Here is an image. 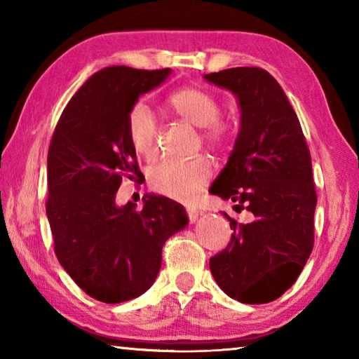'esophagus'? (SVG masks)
I'll use <instances>...</instances> for the list:
<instances>
[{
    "mask_svg": "<svg viewBox=\"0 0 359 359\" xmlns=\"http://www.w3.org/2000/svg\"><path fill=\"white\" fill-rule=\"evenodd\" d=\"M187 217H188V220H190V223H193V222L198 220L199 212L194 209V208H190V205H188V208H187Z\"/></svg>",
    "mask_w": 359,
    "mask_h": 359,
    "instance_id": "esophagus-1",
    "label": "esophagus"
}]
</instances>
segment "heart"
<instances>
[{
  "label": "heart",
  "mask_w": 359,
  "mask_h": 359,
  "mask_svg": "<svg viewBox=\"0 0 359 359\" xmlns=\"http://www.w3.org/2000/svg\"><path fill=\"white\" fill-rule=\"evenodd\" d=\"M171 111L194 126L201 128V139L220 147L228 141L231 126L220 117V102L214 93L199 87H185L168 98ZM126 130L133 149L145 160L158 154V123L145 102H136L130 109ZM212 177V163L203 155L188 160H165L150 171V187L169 198L187 199L201 190Z\"/></svg>",
  "instance_id": "1"
}]
</instances>
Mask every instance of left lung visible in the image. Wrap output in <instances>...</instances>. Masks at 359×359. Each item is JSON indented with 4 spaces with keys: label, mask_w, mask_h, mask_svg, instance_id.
Instances as JSON below:
<instances>
[{
    "label": "left lung",
    "mask_w": 359,
    "mask_h": 359,
    "mask_svg": "<svg viewBox=\"0 0 359 359\" xmlns=\"http://www.w3.org/2000/svg\"><path fill=\"white\" fill-rule=\"evenodd\" d=\"M239 100L241 130L210 193L248 210L229 220L231 242L209 261L224 293L245 304L280 297L299 277L313 248L317 205L312 158L287 95L261 68H231L204 76Z\"/></svg>",
    "instance_id": "1"
}]
</instances>
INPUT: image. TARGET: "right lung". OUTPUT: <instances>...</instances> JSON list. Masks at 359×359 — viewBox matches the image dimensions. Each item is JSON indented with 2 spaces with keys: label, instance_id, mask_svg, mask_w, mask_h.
I'll list each match as a JSON object with an SVG mask.
<instances>
[{
  "label": "right lung",
  "instance_id": "right-lung-1",
  "mask_svg": "<svg viewBox=\"0 0 359 359\" xmlns=\"http://www.w3.org/2000/svg\"><path fill=\"white\" fill-rule=\"evenodd\" d=\"M171 69L109 66L72 96L47 154L46 212L60 264L106 304L145 293L160 272L165 242L185 228L179 203L150 194L144 208L115 205L121 179L141 180L126 130L130 109Z\"/></svg>",
  "mask_w": 359,
  "mask_h": 359
}]
</instances>
